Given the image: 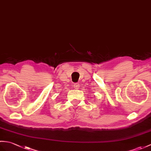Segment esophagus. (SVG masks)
<instances>
[{"mask_svg": "<svg viewBox=\"0 0 151 151\" xmlns=\"http://www.w3.org/2000/svg\"><path fill=\"white\" fill-rule=\"evenodd\" d=\"M73 86H74V87H75V89H78V87H79V86H80L78 83H75L74 85H73Z\"/></svg>", "mask_w": 151, "mask_h": 151, "instance_id": "1", "label": "esophagus"}]
</instances>
